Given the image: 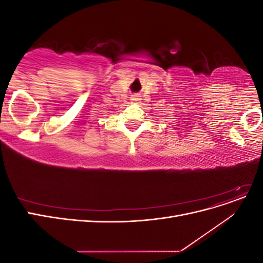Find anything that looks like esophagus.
<instances>
[{
  "label": "esophagus",
  "instance_id": "1",
  "mask_svg": "<svg viewBox=\"0 0 263 263\" xmlns=\"http://www.w3.org/2000/svg\"><path fill=\"white\" fill-rule=\"evenodd\" d=\"M139 100H140V98L138 97V95H133V97H132L133 102H138Z\"/></svg>",
  "mask_w": 263,
  "mask_h": 263
}]
</instances>
